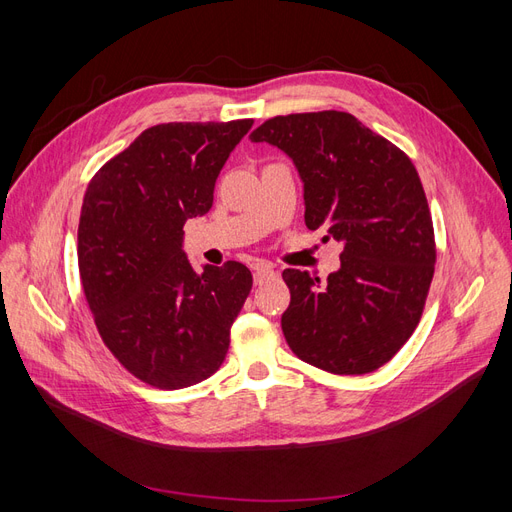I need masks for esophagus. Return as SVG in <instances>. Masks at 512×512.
<instances>
[{"instance_id": "1", "label": "esophagus", "mask_w": 512, "mask_h": 512, "mask_svg": "<svg viewBox=\"0 0 512 512\" xmlns=\"http://www.w3.org/2000/svg\"><path fill=\"white\" fill-rule=\"evenodd\" d=\"M271 277H275V271L269 262H258V265L254 267V284L256 286L265 284L267 280H271Z\"/></svg>"}]
</instances>
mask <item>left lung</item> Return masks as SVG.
<instances>
[{
    "mask_svg": "<svg viewBox=\"0 0 512 512\" xmlns=\"http://www.w3.org/2000/svg\"><path fill=\"white\" fill-rule=\"evenodd\" d=\"M250 138L294 162L307 228H324L344 245L342 267L324 284L307 271L282 273L290 350L339 376L376 371L414 333L436 265L431 213L412 160L342 111L273 117Z\"/></svg>",
    "mask_w": 512,
    "mask_h": 512,
    "instance_id": "1",
    "label": "left lung"
}]
</instances>
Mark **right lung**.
<instances>
[{"instance_id": "right-lung-1", "label": "right lung", "mask_w": 512, "mask_h": 512, "mask_svg": "<svg viewBox=\"0 0 512 512\" xmlns=\"http://www.w3.org/2000/svg\"><path fill=\"white\" fill-rule=\"evenodd\" d=\"M254 119L160 123L89 181L79 273L98 333L132 376L175 391L220 369L252 290L241 262L194 271L183 224L213 205L230 151Z\"/></svg>"}]
</instances>
